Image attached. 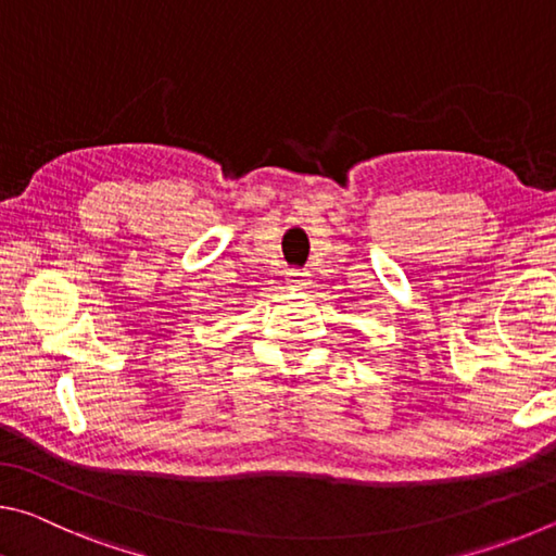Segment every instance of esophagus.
Returning <instances> with one entry per match:
<instances>
[{"label": "esophagus", "instance_id": "esophagus-1", "mask_svg": "<svg viewBox=\"0 0 556 556\" xmlns=\"http://www.w3.org/2000/svg\"><path fill=\"white\" fill-rule=\"evenodd\" d=\"M308 279V271L306 269H289V281L291 285H304Z\"/></svg>", "mask_w": 556, "mask_h": 556}]
</instances>
